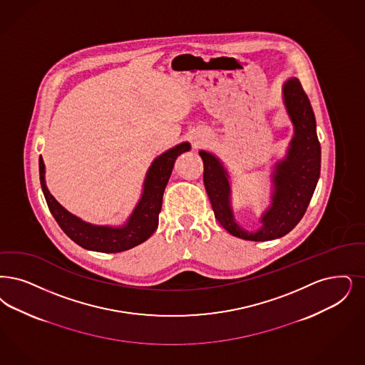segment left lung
Here are the masks:
<instances>
[{
  "label": "left lung",
  "instance_id": "1",
  "mask_svg": "<svg viewBox=\"0 0 365 365\" xmlns=\"http://www.w3.org/2000/svg\"><path fill=\"white\" fill-rule=\"evenodd\" d=\"M282 92L294 125V137L287 159L276 165L273 202L262 216L261 230L248 232L236 224L230 205L231 190L225 170L213 155L200 152L204 160L205 189L215 217L224 230L245 240L266 242L291 232L304 216L321 175V144L309 99L296 77L285 83Z\"/></svg>",
  "mask_w": 365,
  "mask_h": 365
}]
</instances>
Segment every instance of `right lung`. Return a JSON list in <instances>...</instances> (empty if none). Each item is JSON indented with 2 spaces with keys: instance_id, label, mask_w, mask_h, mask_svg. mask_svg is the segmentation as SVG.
Returning a JSON list of instances; mask_svg holds the SVG:
<instances>
[{
  "instance_id": "add662e5",
  "label": "right lung",
  "mask_w": 365,
  "mask_h": 365,
  "mask_svg": "<svg viewBox=\"0 0 365 365\" xmlns=\"http://www.w3.org/2000/svg\"><path fill=\"white\" fill-rule=\"evenodd\" d=\"M189 143H182L167 150L152 163L144 183V192L128 224L122 228L98 227L77 219L65 210L48 192L44 182V164L39 158V178L47 206L61 230L81 247L99 252H120L141 245L153 234L159 224L163 192L173 173L176 158L189 150Z\"/></svg>"
}]
</instances>
